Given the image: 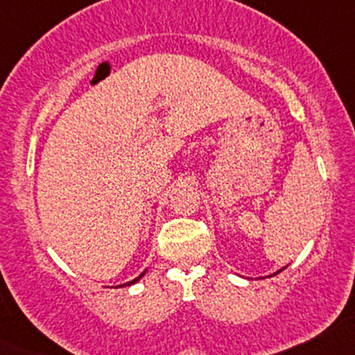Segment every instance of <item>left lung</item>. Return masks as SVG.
<instances>
[{
	"mask_svg": "<svg viewBox=\"0 0 355 355\" xmlns=\"http://www.w3.org/2000/svg\"><path fill=\"white\" fill-rule=\"evenodd\" d=\"M286 268V266H285ZM285 268H282V270H279V271H276V272H272V275H270V276H268V278H271V276H275V275H278V272H282L283 270H285Z\"/></svg>",
	"mask_w": 355,
	"mask_h": 355,
	"instance_id": "left-lung-1",
	"label": "left lung"
}]
</instances>
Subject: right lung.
Listing matches in <instances>:
<instances>
[{
    "mask_svg": "<svg viewBox=\"0 0 355 355\" xmlns=\"http://www.w3.org/2000/svg\"><path fill=\"white\" fill-rule=\"evenodd\" d=\"M145 272H146V271H143V272H141V275H139V276H138V278L131 279V282L124 283V285H119V286H130V285H135V283H136V282H139V279H141V278H143V276H145Z\"/></svg>",
    "mask_w": 355,
    "mask_h": 355,
    "instance_id": "1",
    "label": "right lung"
}]
</instances>
